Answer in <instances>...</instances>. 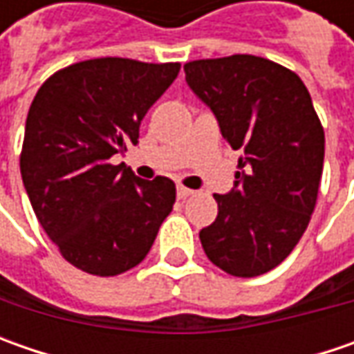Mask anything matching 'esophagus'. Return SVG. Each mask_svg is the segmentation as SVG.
Wrapping results in <instances>:
<instances>
[{
  "label": "esophagus",
  "mask_w": 354,
  "mask_h": 354,
  "mask_svg": "<svg viewBox=\"0 0 354 354\" xmlns=\"http://www.w3.org/2000/svg\"><path fill=\"white\" fill-rule=\"evenodd\" d=\"M191 195H195V191L193 189H187V187H177V197L179 198H187V197H191Z\"/></svg>",
  "instance_id": "1"
}]
</instances>
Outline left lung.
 I'll use <instances>...</instances> for the list:
<instances>
[{
    "instance_id": "1",
    "label": "left lung",
    "mask_w": 354,
    "mask_h": 354,
    "mask_svg": "<svg viewBox=\"0 0 354 354\" xmlns=\"http://www.w3.org/2000/svg\"><path fill=\"white\" fill-rule=\"evenodd\" d=\"M189 88L212 110L223 138L240 149L230 193L198 232L212 264L236 278L279 266L304 236L317 203L325 133L293 71L254 55L185 64Z\"/></svg>"
}]
</instances>
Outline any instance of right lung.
Segmentation results:
<instances>
[{"mask_svg":"<svg viewBox=\"0 0 354 354\" xmlns=\"http://www.w3.org/2000/svg\"><path fill=\"white\" fill-rule=\"evenodd\" d=\"M179 68L90 59L55 73L35 94L21 149L23 185L62 258L86 274L108 278L140 264L173 209L171 179L143 181L110 159L138 143L143 116Z\"/></svg>","mask_w":354,"mask_h":354,"instance_id":"obj_1","label":"right lung"}]
</instances>
